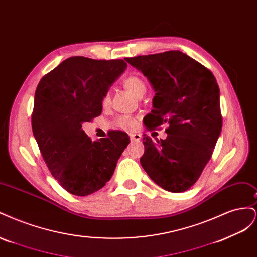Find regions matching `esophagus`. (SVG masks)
<instances>
[{"label":"esophagus","mask_w":257,"mask_h":257,"mask_svg":"<svg viewBox=\"0 0 257 257\" xmlns=\"http://www.w3.org/2000/svg\"><path fill=\"white\" fill-rule=\"evenodd\" d=\"M131 137V141L132 142H139L142 139V135L138 134V133H134V134H130Z\"/></svg>","instance_id":"34e87169"}]
</instances>
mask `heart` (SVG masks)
<instances>
[{"label":"heart","mask_w":257,"mask_h":257,"mask_svg":"<svg viewBox=\"0 0 257 257\" xmlns=\"http://www.w3.org/2000/svg\"><path fill=\"white\" fill-rule=\"evenodd\" d=\"M123 85L125 87V89H127L132 94L135 95L136 97H139L141 95L145 94L146 90H147V85L145 80L142 78L141 76H138L136 74H131L128 76H126L125 78L123 79ZM110 103V97L108 94H106L103 97L102 104L104 106H108ZM116 123L118 125L122 128L125 130H133L136 127V121L134 118H132L130 115H121L116 120Z\"/></svg>","instance_id":"b5f03b06"}]
</instances>
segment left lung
<instances>
[{
	"instance_id": "obj_1",
	"label": "left lung",
	"mask_w": 257,
	"mask_h": 257,
	"mask_svg": "<svg viewBox=\"0 0 257 257\" xmlns=\"http://www.w3.org/2000/svg\"><path fill=\"white\" fill-rule=\"evenodd\" d=\"M125 61L147 77L155 92L147 127L168 125L166 139L154 143L144 136L141 164L162 189L189 190L211 158L222 131L220 89L214 76L178 50Z\"/></svg>"
}]
</instances>
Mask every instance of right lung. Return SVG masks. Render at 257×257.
Returning a JSON list of instances; mask_svg holds the SVG:
<instances>
[{
  "label": "right lung",
  "mask_w": 257,
  "mask_h": 257,
  "mask_svg": "<svg viewBox=\"0 0 257 257\" xmlns=\"http://www.w3.org/2000/svg\"><path fill=\"white\" fill-rule=\"evenodd\" d=\"M123 60H64L38 83L32 130L51 175L63 189L87 196L110 180L130 144L120 131L92 142L82 124L99 115L103 97L125 72Z\"/></svg>",
  "instance_id": "right-lung-1"
}]
</instances>
